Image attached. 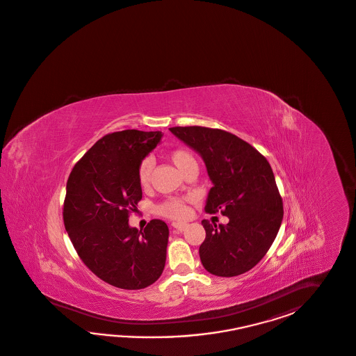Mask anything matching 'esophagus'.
<instances>
[{
	"instance_id": "34e87169",
	"label": "esophagus",
	"mask_w": 356,
	"mask_h": 356,
	"mask_svg": "<svg viewBox=\"0 0 356 356\" xmlns=\"http://www.w3.org/2000/svg\"><path fill=\"white\" fill-rule=\"evenodd\" d=\"M172 227L177 232H184L186 229V224L184 222H172Z\"/></svg>"
}]
</instances>
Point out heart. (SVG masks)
<instances>
[{
	"instance_id": "1",
	"label": "heart",
	"mask_w": 356,
	"mask_h": 356,
	"mask_svg": "<svg viewBox=\"0 0 356 356\" xmlns=\"http://www.w3.org/2000/svg\"><path fill=\"white\" fill-rule=\"evenodd\" d=\"M168 159L174 163L180 172L186 171L191 165H197L195 159L193 158L191 153L185 149H174L168 152ZM152 170L153 165L150 159H144L139 165L138 170V180H139L141 188H147L150 184V177H152ZM188 207L181 200L171 198L163 202L158 207V213L162 216L168 217V218H175V220H182L188 216Z\"/></svg>"
}]
</instances>
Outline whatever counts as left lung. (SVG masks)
Segmentation results:
<instances>
[{
  "mask_svg": "<svg viewBox=\"0 0 356 356\" xmlns=\"http://www.w3.org/2000/svg\"><path fill=\"white\" fill-rule=\"evenodd\" d=\"M197 152L213 186L204 211H221L226 225L203 220L202 265L217 277H236L256 266L269 251L283 220V202L266 158L230 132L200 126L171 127Z\"/></svg>",
  "mask_w": 356,
  "mask_h": 356,
  "instance_id": "1",
  "label": "left lung"
}]
</instances>
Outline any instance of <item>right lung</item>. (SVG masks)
<instances>
[{"label":"right lung","instance_id":"obj_1","mask_svg":"<svg viewBox=\"0 0 356 356\" xmlns=\"http://www.w3.org/2000/svg\"><path fill=\"white\" fill-rule=\"evenodd\" d=\"M161 131L124 130L96 141L73 167L63 218L81 260L96 277L122 289L150 286L165 269L168 226L129 225L143 191L138 170L159 144Z\"/></svg>","mask_w":356,"mask_h":356}]
</instances>
